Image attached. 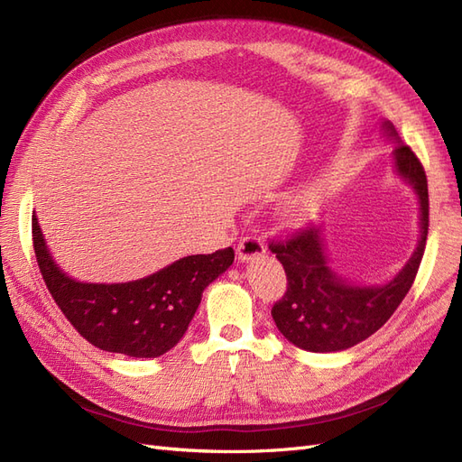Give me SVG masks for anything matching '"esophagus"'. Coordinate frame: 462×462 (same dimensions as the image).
I'll return each instance as SVG.
<instances>
[{"mask_svg": "<svg viewBox=\"0 0 462 462\" xmlns=\"http://www.w3.org/2000/svg\"><path fill=\"white\" fill-rule=\"evenodd\" d=\"M263 253H265V246H263L262 239L258 235H253V233L245 235L241 243H239V246H236V256H239V260H243V262L253 260V258H256Z\"/></svg>", "mask_w": 462, "mask_h": 462, "instance_id": "1", "label": "esophagus"}]
</instances>
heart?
Returning <instances> with one entry per match:
<instances>
[{"label": "heart", "mask_w": 462, "mask_h": 462, "mask_svg": "<svg viewBox=\"0 0 462 462\" xmlns=\"http://www.w3.org/2000/svg\"><path fill=\"white\" fill-rule=\"evenodd\" d=\"M309 204H310V199H309V197H299V199L295 200V209H297V212H302V209L309 208Z\"/></svg>", "instance_id": "heart-1"}]
</instances>
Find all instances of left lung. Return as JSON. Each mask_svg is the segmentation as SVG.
Instances as JSON below:
<instances>
[{
  "mask_svg": "<svg viewBox=\"0 0 462 462\" xmlns=\"http://www.w3.org/2000/svg\"><path fill=\"white\" fill-rule=\"evenodd\" d=\"M383 127L389 136L397 138L393 125L383 123ZM395 167L420 200L422 235L411 260L387 285L355 287L335 275L324 253V233L316 226H306L270 243V250L287 273V291L273 304L272 316L285 339L304 351H345L368 339L393 316L414 283L430 226L428 180L420 160L401 141L395 146Z\"/></svg>",
  "mask_w": 462,
  "mask_h": 462,
  "instance_id": "left-lung-1",
  "label": "left lung"
}]
</instances>
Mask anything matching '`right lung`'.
<instances>
[{
  "label": "right lung",
  "instance_id": "add662e5",
  "mask_svg": "<svg viewBox=\"0 0 462 462\" xmlns=\"http://www.w3.org/2000/svg\"><path fill=\"white\" fill-rule=\"evenodd\" d=\"M32 245L42 277L71 326L94 346L134 358H156L183 337L202 291L226 272L235 250L197 254L129 283H79L48 253L36 216Z\"/></svg>",
  "mask_w": 462,
  "mask_h": 462
}]
</instances>
